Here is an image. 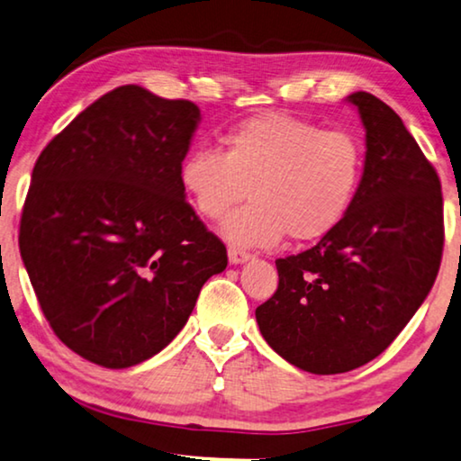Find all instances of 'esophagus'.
<instances>
[{"mask_svg": "<svg viewBox=\"0 0 461 461\" xmlns=\"http://www.w3.org/2000/svg\"><path fill=\"white\" fill-rule=\"evenodd\" d=\"M253 255L245 249H237V247H229V259L230 264H243V261L251 259Z\"/></svg>", "mask_w": 461, "mask_h": 461, "instance_id": "34e87169", "label": "esophagus"}]
</instances>
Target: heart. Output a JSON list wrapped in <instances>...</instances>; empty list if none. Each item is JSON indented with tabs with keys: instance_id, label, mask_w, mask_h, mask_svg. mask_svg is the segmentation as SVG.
Listing matches in <instances>:
<instances>
[{
	"instance_id": "1",
	"label": "heart",
	"mask_w": 461,
	"mask_h": 461,
	"mask_svg": "<svg viewBox=\"0 0 461 461\" xmlns=\"http://www.w3.org/2000/svg\"><path fill=\"white\" fill-rule=\"evenodd\" d=\"M365 148L348 130L267 113L224 133L222 152L197 148L181 162L179 181L197 214L221 221L235 245L272 247L286 235L315 240L348 214L363 183Z\"/></svg>"
}]
</instances>
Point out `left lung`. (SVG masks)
<instances>
[{"label":"left lung","mask_w":461,"mask_h":461,"mask_svg":"<svg viewBox=\"0 0 461 461\" xmlns=\"http://www.w3.org/2000/svg\"><path fill=\"white\" fill-rule=\"evenodd\" d=\"M366 130L352 208L317 245L276 259L278 288L255 309L261 336L315 375L357 369L398 338L427 299L443 255L435 167L392 107L354 92Z\"/></svg>","instance_id":"left-lung-1"}]
</instances>
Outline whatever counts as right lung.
I'll list each match as a JSON object with an SVG mask.
<instances>
[{"label":"right lung","mask_w":461,"mask_h":461,"mask_svg":"<svg viewBox=\"0 0 461 461\" xmlns=\"http://www.w3.org/2000/svg\"><path fill=\"white\" fill-rule=\"evenodd\" d=\"M197 122L191 101L127 84L84 109L32 168L20 255L55 336L90 363L154 357L229 264L179 181Z\"/></svg>","instance_id":"right-lung-1"}]
</instances>
